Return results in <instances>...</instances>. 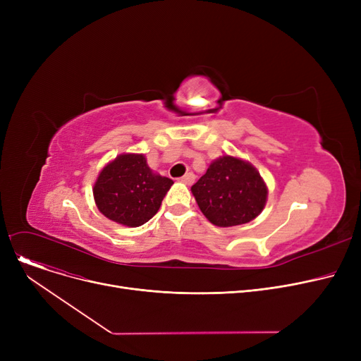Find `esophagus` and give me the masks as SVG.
<instances>
[{
  "label": "esophagus",
  "instance_id": "obj_1",
  "mask_svg": "<svg viewBox=\"0 0 361 361\" xmlns=\"http://www.w3.org/2000/svg\"><path fill=\"white\" fill-rule=\"evenodd\" d=\"M195 180H196V177L193 173H187L184 177H181V183H184L187 185H192L195 183Z\"/></svg>",
  "mask_w": 361,
  "mask_h": 361
}]
</instances>
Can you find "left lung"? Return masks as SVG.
Segmentation results:
<instances>
[{
  "mask_svg": "<svg viewBox=\"0 0 361 361\" xmlns=\"http://www.w3.org/2000/svg\"><path fill=\"white\" fill-rule=\"evenodd\" d=\"M202 214L216 226L253 221L267 204L268 187L250 164L230 155L215 159L192 185Z\"/></svg>",
  "mask_w": 361,
  "mask_h": 361,
  "instance_id": "1",
  "label": "left lung"
}]
</instances>
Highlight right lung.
I'll list each match as a JSON object with an SVG mask.
<instances>
[{"instance_id":"1","label":"right lung","mask_w":361,"mask_h":361,"mask_svg":"<svg viewBox=\"0 0 361 361\" xmlns=\"http://www.w3.org/2000/svg\"><path fill=\"white\" fill-rule=\"evenodd\" d=\"M174 181L154 174L142 154H123L102 168L93 185L98 209L108 219L140 226L154 216Z\"/></svg>"}]
</instances>
